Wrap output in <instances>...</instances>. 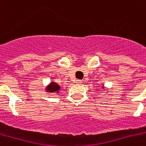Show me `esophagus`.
<instances>
[{"instance_id":"obj_1","label":"esophagus","mask_w":146,"mask_h":146,"mask_svg":"<svg viewBox=\"0 0 146 146\" xmlns=\"http://www.w3.org/2000/svg\"><path fill=\"white\" fill-rule=\"evenodd\" d=\"M76 83H77V84H81V83H82V80H77L76 81Z\"/></svg>"}]
</instances>
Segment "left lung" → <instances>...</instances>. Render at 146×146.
I'll return each instance as SVG.
<instances>
[{
    "label": "left lung",
    "mask_w": 146,
    "mask_h": 146,
    "mask_svg": "<svg viewBox=\"0 0 146 146\" xmlns=\"http://www.w3.org/2000/svg\"><path fill=\"white\" fill-rule=\"evenodd\" d=\"M102 88H104V86H102Z\"/></svg>",
    "instance_id": "1"
}]
</instances>
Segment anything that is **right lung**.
<instances>
[{"mask_svg": "<svg viewBox=\"0 0 146 146\" xmlns=\"http://www.w3.org/2000/svg\"><path fill=\"white\" fill-rule=\"evenodd\" d=\"M60 86L57 84V83L54 82V81H52L50 83H49L48 85L46 86L45 87V90H46V92L47 93H57L58 95L59 91L60 90Z\"/></svg>", "mask_w": 146, "mask_h": 146, "instance_id": "obj_1", "label": "right lung"}]
</instances>
